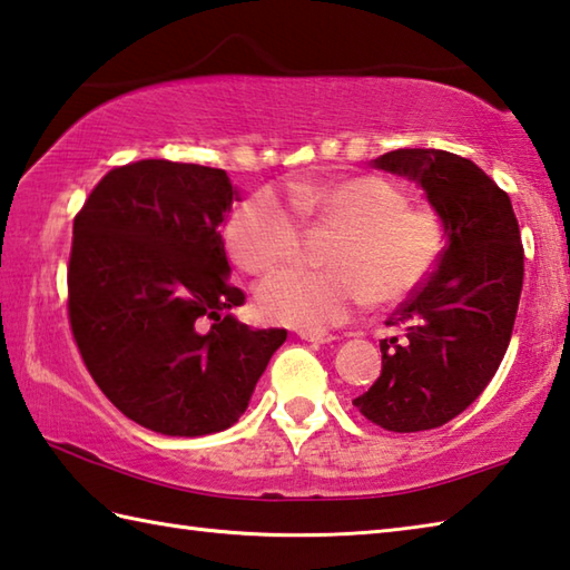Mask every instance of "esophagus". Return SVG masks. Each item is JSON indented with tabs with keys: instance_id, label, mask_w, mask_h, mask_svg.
<instances>
[{
	"instance_id": "esophagus-1",
	"label": "esophagus",
	"mask_w": 570,
	"mask_h": 570,
	"mask_svg": "<svg viewBox=\"0 0 570 570\" xmlns=\"http://www.w3.org/2000/svg\"><path fill=\"white\" fill-rule=\"evenodd\" d=\"M298 338L304 341H312V344H328V341H334V334H326V331H298Z\"/></svg>"
}]
</instances>
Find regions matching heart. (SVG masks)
I'll return each instance as SVG.
<instances>
[{
  "label": "heart",
  "mask_w": 570,
  "mask_h": 570,
  "mask_svg": "<svg viewBox=\"0 0 570 570\" xmlns=\"http://www.w3.org/2000/svg\"><path fill=\"white\" fill-rule=\"evenodd\" d=\"M302 219L336 226L328 268L292 266L258 286L256 306L274 324L321 331L376 304H393L423 284L446 246L443 216L409 204L399 184L374 174L326 184H294L288 202L254 194L226 224L224 239L244 272L264 276L298 254Z\"/></svg>",
  "instance_id": "heart-1"
}]
</instances>
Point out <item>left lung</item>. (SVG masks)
Returning a JSON list of instances; mask_svg holds the SVG:
<instances>
[{
  "label": "left lung",
  "mask_w": 570,
  "mask_h": 570,
  "mask_svg": "<svg viewBox=\"0 0 570 570\" xmlns=\"http://www.w3.org/2000/svg\"><path fill=\"white\" fill-rule=\"evenodd\" d=\"M376 169L423 186L446 224V246L381 341V376L354 399L371 423L413 433L456 419L489 386L509 348L523 286V244L509 194L471 159L441 149H396Z\"/></svg>",
  "instance_id": "1"
}]
</instances>
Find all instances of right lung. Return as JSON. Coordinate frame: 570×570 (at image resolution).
<instances>
[{
	"label": "right lung",
	"mask_w": 570,
	"mask_h": 570,
	"mask_svg": "<svg viewBox=\"0 0 570 570\" xmlns=\"http://www.w3.org/2000/svg\"><path fill=\"white\" fill-rule=\"evenodd\" d=\"M234 186L224 169L141 159L105 174L75 216L69 324L85 366L124 416L164 436L229 429L249 406L286 328L226 314L219 226Z\"/></svg>",
	"instance_id": "1"
}]
</instances>
